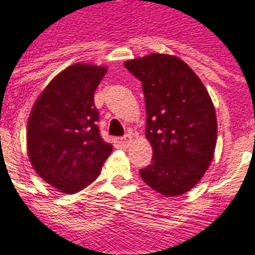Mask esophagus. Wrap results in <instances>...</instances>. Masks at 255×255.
Returning <instances> with one entry per match:
<instances>
[{
  "label": "esophagus",
  "mask_w": 255,
  "mask_h": 255,
  "mask_svg": "<svg viewBox=\"0 0 255 255\" xmlns=\"http://www.w3.org/2000/svg\"><path fill=\"white\" fill-rule=\"evenodd\" d=\"M131 143H132V136L131 135H124L122 138L116 139V144L119 147H128Z\"/></svg>",
  "instance_id": "34e87169"
}]
</instances>
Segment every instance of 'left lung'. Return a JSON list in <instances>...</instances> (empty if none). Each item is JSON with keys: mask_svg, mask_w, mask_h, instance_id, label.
Returning <instances> with one entry per match:
<instances>
[{"mask_svg": "<svg viewBox=\"0 0 255 255\" xmlns=\"http://www.w3.org/2000/svg\"><path fill=\"white\" fill-rule=\"evenodd\" d=\"M142 82L146 136L153 162L143 182L166 197L190 191L213 160L217 120L213 102L195 72L180 58L149 54L124 64Z\"/></svg>", "mask_w": 255, "mask_h": 255, "instance_id": "obj_1", "label": "left lung"}]
</instances>
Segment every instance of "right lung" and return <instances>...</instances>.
Masks as SVG:
<instances>
[{"label": "right lung", "mask_w": 255, "mask_h": 255, "mask_svg": "<svg viewBox=\"0 0 255 255\" xmlns=\"http://www.w3.org/2000/svg\"><path fill=\"white\" fill-rule=\"evenodd\" d=\"M105 67L75 64L49 83L31 111L27 149L36 173L67 194L87 187L112 153L101 136L94 93Z\"/></svg>", "instance_id": "obj_1"}]
</instances>
